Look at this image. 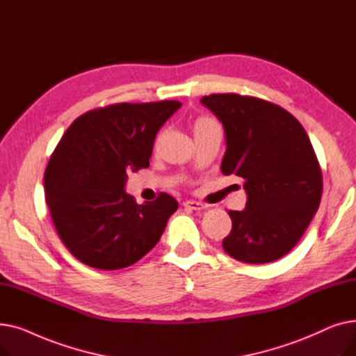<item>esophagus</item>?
Listing matches in <instances>:
<instances>
[{"label":"esophagus","instance_id":"esophagus-1","mask_svg":"<svg viewBox=\"0 0 356 356\" xmlns=\"http://www.w3.org/2000/svg\"><path fill=\"white\" fill-rule=\"evenodd\" d=\"M183 207L186 209H191V211H202L207 208V204H203L200 202H196V200H186L183 202Z\"/></svg>","mask_w":356,"mask_h":356}]
</instances>
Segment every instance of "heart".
<instances>
[{"instance_id": "obj_1", "label": "heart", "mask_w": 356, "mask_h": 356, "mask_svg": "<svg viewBox=\"0 0 356 356\" xmlns=\"http://www.w3.org/2000/svg\"><path fill=\"white\" fill-rule=\"evenodd\" d=\"M213 122H215V121L211 120V118H200V120L196 122L195 128H199V127H203V125H209V124H213Z\"/></svg>"}]
</instances>
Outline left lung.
<instances>
[{"mask_svg":"<svg viewBox=\"0 0 356 356\" xmlns=\"http://www.w3.org/2000/svg\"><path fill=\"white\" fill-rule=\"evenodd\" d=\"M225 129L220 172L244 179V211H229L222 247L248 264L271 263L303 236L322 197V172L309 136L290 112L271 102L213 93L200 99Z\"/></svg>","mask_w":356,"mask_h":356,"instance_id":"obj_1","label":"left lung"}]
</instances>
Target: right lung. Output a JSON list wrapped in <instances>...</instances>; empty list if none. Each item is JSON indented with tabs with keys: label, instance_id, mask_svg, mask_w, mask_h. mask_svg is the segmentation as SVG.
Masks as SVG:
<instances>
[{
	"label": "right lung",
	"instance_id": "add662e5",
	"mask_svg": "<svg viewBox=\"0 0 356 356\" xmlns=\"http://www.w3.org/2000/svg\"><path fill=\"white\" fill-rule=\"evenodd\" d=\"M180 106L161 101L93 109L54 148L44 196L56 231L81 263L120 270L156 247L177 200L160 193L138 204L124 188L129 173L148 167L159 129Z\"/></svg>",
	"mask_w": 356,
	"mask_h": 356
}]
</instances>
